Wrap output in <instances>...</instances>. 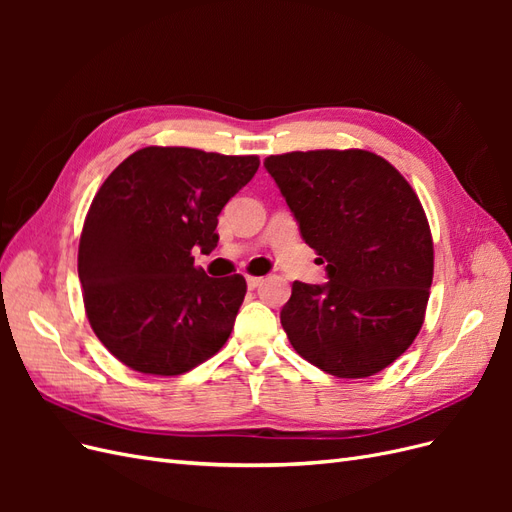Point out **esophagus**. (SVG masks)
Wrapping results in <instances>:
<instances>
[{
  "instance_id": "obj_1",
  "label": "esophagus",
  "mask_w": 512,
  "mask_h": 512,
  "mask_svg": "<svg viewBox=\"0 0 512 512\" xmlns=\"http://www.w3.org/2000/svg\"><path fill=\"white\" fill-rule=\"evenodd\" d=\"M262 282H265V277H254V275H250V277H247V288L256 290V288L262 286Z\"/></svg>"
}]
</instances>
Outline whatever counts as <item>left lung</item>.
I'll return each instance as SVG.
<instances>
[{
	"label": "left lung",
	"mask_w": 512,
	"mask_h": 512,
	"mask_svg": "<svg viewBox=\"0 0 512 512\" xmlns=\"http://www.w3.org/2000/svg\"><path fill=\"white\" fill-rule=\"evenodd\" d=\"M265 168L327 262L329 282H294L282 307L292 348L337 378L378 374L425 320L433 241L421 200L393 164L363 149L292 151Z\"/></svg>",
	"instance_id": "left-lung-1"
}]
</instances>
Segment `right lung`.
Listing matches in <instances>:
<instances>
[{
  "instance_id": "add662e5",
  "label": "right lung",
  "mask_w": 512,
  "mask_h": 512,
  "mask_svg": "<svg viewBox=\"0 0 512 512\" xmlns=\"http://www.w3.org/2000/svg\"><path fill=\"white\" fill-rule=\"evenodd\" d=\"M260 166L256 156L145 147L91 200L79 280L91 329L115 359L149 376H179L230 337L245 277H209L194 247L218 245V215Z\"/></svg>"
}]
</instances>
